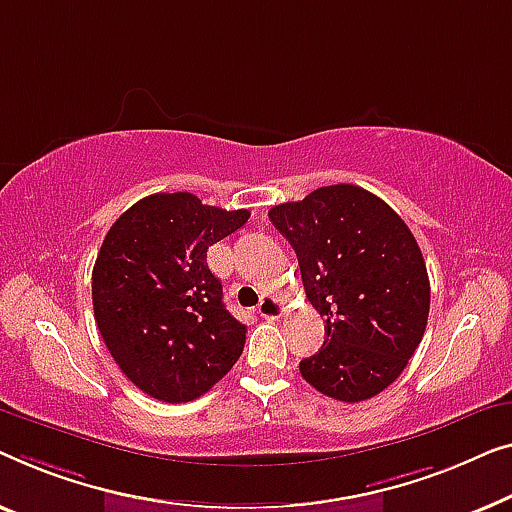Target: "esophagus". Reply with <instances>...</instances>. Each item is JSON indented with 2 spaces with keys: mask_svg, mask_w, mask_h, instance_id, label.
I'll return each instance as SVG.
<instances>
[{
  "mask_svg": "<svg viewBox=\"0 0 512 512\" xmlns=\"http://www.w3.org/2000/svg\"><path fill=\"white\" fill-rule=\"evenodd\" d=\"M257 313L262 315V318H266V320H276V318H280V315L285 313V306H283V301H280L278 297H273V294H266V297H262V301H259Z\"/></svg>",
  "mask_w": 512,
  "mask_h": 512,
  "instance_id": "esophagus-1",
  "label": "esophagus"
}]
</instances>
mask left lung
Here are the masks:
<instances>
[{
	"mask_svg": "<svg viewBox=\"0 0 512 512\" xmlns=\"http://www.w3.org/2000/svg\"><path fill=\"white\" fill-rule=\"evenodd\" d=\"M299 259L325 343L301 359L306 383L357 403L390 387L415 355L429 318L424 257L403 222L364 187L338 183L269 211Z\"/></svg>",
	"mask_w": 512,
	"mask_h": 512,
	"instance_id": "obj_1",
	"label": "left lung"
}]
</instances>
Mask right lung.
I'll list each match as a JSON object with an SVG mask.
<instances>
[{"label": "right lung", "instance_id": "right-lung-1", "mask_svg": "<svg viewBox=\"0 0 512 512\" xmlns=\"http://www.w3.org/2000/svg\"><path fill=\"white\" fill-rule=\"evenodd\" d=\"M190 192L150 194L106 234L92 269L95 322L115 364L148 397H201L236 364L246 343L206 264L213 243L248 222Z\"/></svg>", "mask_w": 512, "mask_h": 512}]
</instances>
